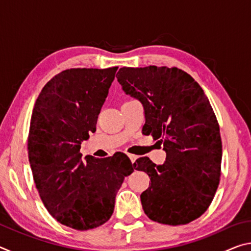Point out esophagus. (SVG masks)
<instances>
[{"mask_svg": "<svg viewBox=\"0 0 251 251\" xmlns=\"http://www.w3.org/2000/svg\"><path fill=\"white\" fill-rule=\"evenodd\" d=\"M128 157H129V159H130V161H131V164H134L135 160L137 159V156L133 155V154H128Z\"/></svg>", "mask_w": 251, "mask_h": 251, "instance_id": "1", "label": "esophagus"}]
</instances>
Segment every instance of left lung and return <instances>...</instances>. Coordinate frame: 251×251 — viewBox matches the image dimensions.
Segmentation results:
<instances>
[{"label": "left lung", "instance_id": "1", "mask_svg": "<svg viewBox=\"0 0 251 251\" xmlns=\"http://www.w3.org/2000/svg\"><path fill=\"white\" fill-rule=\"evenodd\" d=\"M116 77L126 94L142 101L143 133L159 139L166 151L163 165L148 157L134 163L151 181L141 195L147 217L172 226L199 218L210 206L222 175V137L209 100L177 67H122Z\"/></svg>", "mask_w": 251, "mask_h": 251}]
</instances>
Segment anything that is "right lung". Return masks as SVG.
Instances as JSON below:
<instances>
[{"label": "right lung", "mask_w": 251, "mask_h": 251, "mask_svg": "<svg viewBox=\"0 0 251 251\" xmlns=\"http://www.w3.org/2000/svg\"><path fill=\"white\" fill-rule=\"evenodd\" d=\"M117 69L62 71L45 84L32 112L27 151L34 182L52 217L76 230L107 222L124 178L134 172L124 152L86 163L79 152L96 130Z\"/></svg>", "instance_id": "add662e5"}]
</instances>
